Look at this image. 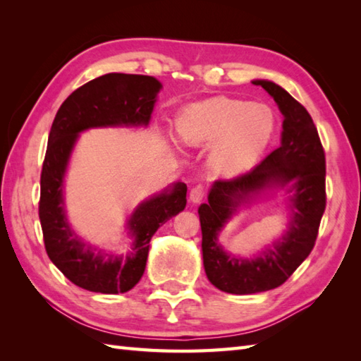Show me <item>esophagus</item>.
<instances>
[{
	"label": "esophagus",
	"instance_id": "34e87169",
	"mask_svg": "<svg viewBox=\"0 0 361 361\" xmlns=\"http://www.w3.org/2000/svg\"><path fill=\"white\" fill-rule=\"evenodd\" d=\"M204 194H206V189L203 185H197L194 186L192 189H190L189 192V200L192 203H200L203 198H204Z\"/></svg>",
	"mask_w": 361,
	"mask_h": 361
}]
</instances>
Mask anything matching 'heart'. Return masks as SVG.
Wrapping results in <instances>:
<instances>
[{"label":"heart","instance_id":"obj_1","mask_svg":"<svg viewBox=\"0 0 361 361\" xmlns=\"http://www.w3.org/2000/svg\"><path fill=\"white\" fill-rule=\"evenodd\" d=\"M276 132V114L265 104L219 96L186 106L175 119L176 137L190 147L209 145L217 175L234 176L256 164Z\"/></svg>","mask_w":361,"mask_h":361}]
</instances>
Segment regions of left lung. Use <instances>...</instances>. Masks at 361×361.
I'll return each instance as SVG.
<instances>
[{
  "label": "left lung",
  "instance_id": "left-lung-1",
  "mask_svg": "<svg viewBox=\"0 0 361 361\" xmlns=\"http://www.w3.org/2000/svg\"><path fill=\"white\" fill-rule=\"evenodd\" d=\"M283 114L281 145L250 172L217 180L208 203L198 208L206 276L233 295L260 293L282 286L315 247L326 209V157L312 116L286 90L270 80H252ZM271 188L292 194L288 233L257 258H235L219 247L218 233L242 202Z\"/></svg>",
  "mask_w": 361,
  "mask_h": 361
}]
</instances>
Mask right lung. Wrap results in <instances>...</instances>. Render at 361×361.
Instances as JSON below:
<instances>
[{"instance_id": "obj_1", "label": "right lung", "mask_w": 361, "mask_h": 361, "mask_svg": "<svg viewBox=\"0 0 361 361\" xmlns=\"http://www.w3.org/2000/svg\"><path fill=\"white\" fill-rule=\"evenodd\" d=\"M159 90L161 83L152 75L110 73L75 90L54 118L40 176L38 217L52 264L80 288L105 295L132 290L144 274L152 235L186 206L185 183L142 202L128 219L133 243L122 256L104 255L83 243L65 216L63 176L79 133L94 127L147 126Z\"/></svg>"}]
</instances>
